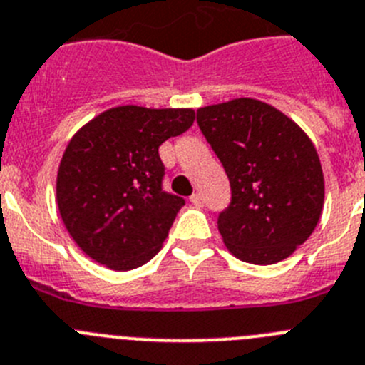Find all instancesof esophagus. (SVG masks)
<instances>
[{
	"mask_svg": "<svg viewBox=\"0 0 365 365\" xmlns=\"http://www.w3.org/2000/svg\"><path fill=\"white\" fill-rule=\"evenodd\" d=\"M190 202L195 203L196 207H203V196L200 195V192H196V195L190 196Z\"/></svg>",
	"mask_w": 365,
	"mask_h": 365,
	"instance_id": "34e87169",
	"label": "esophagus"
}]
</instances>
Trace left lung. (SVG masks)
Masks as SVG:
<instances>
[{
    "instance_id": "8db88e82",
    "label": "left lung",
    "mask_w": 365,
    "mask_h": 365,
    "mask_svg": "<svg viewBox=\"0 0 365 365\" xmlns=\"http://www.w3.org/2000/svg\"><path fill=\"white\" fill-rule=\"evenodd\" d=\"M196 121L231 183V203L218 216L223 244L249 264L285 260L324 207V173L309 136L252 98L202 107Z\"/></svg>"
}]
</instances>
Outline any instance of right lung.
<instances>
[{
	"label": "right lung",
	"instance_id": "obj_1",
	"mask_svg": "<svg viewBox=\"0 0 365 365\" xmlns=\"http://www.w3.org/2000/svg\"><path fill=\"white\" fill-rule=\"evenodd\" d=\"M192 121V109L121 105L72 136L58 169L56 200L68 235L94 262L130 271L162 249L185 200L162 189L158 149Z\"/></svg>",
	"mask_w": 365,
	"mask_h": 365
}]
</instances>
